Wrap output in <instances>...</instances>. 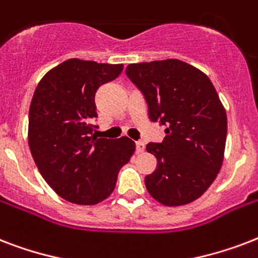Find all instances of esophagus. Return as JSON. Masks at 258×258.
I'll return each mask as SVG.
<instances>
[{
  "label": "esophagus",
  "instance_id": "esophagus-1",
  "mask_svg": "<svg viewBox=\"0 0 258 258\" xmlns=\"http://www.w3.org/2000/svg\"><path fill=\"white\" fill-rule=\"evenodd\" d=\"M135 146H137V153L138 154H141V153H143V151H145V143H143L142 141L137 142V143H135Z\"/></svg>",
  "mask_w": 258,
  "mask_h": 258
}]
</instances>
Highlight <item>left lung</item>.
<instances>
[{
    "instance_id": "left-lung-1",
    "label": "left lung",
    "mask_w": 258,
    "mask_h": 258,
    "mask_svg": "<svg viewBox=\"0 0 258 258\" xmlns=\"http://www.w3.org/2000/svg\"><path fill=\"white\" fill-rule=\"evenodd\" d=\"M125 74L141 89L151 121L166 125L162 143H149L157 170L145 178L165 206L190 204L214 182L224 162L226 111L210 79L176 58L130 64Z\"/></svg>"
}]
</instances>
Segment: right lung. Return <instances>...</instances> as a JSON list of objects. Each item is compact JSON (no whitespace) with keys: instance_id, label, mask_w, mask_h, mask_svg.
Listing matches in <instances>:
<instances>
[{"instance_id":"1","label":"right lung","mask_w":258,"mask_h":258,"mask_svg":"<svg viewBox=\"0 0 258 258\" xmlns=\"http://www.w3.org/2000/svg\"><path fill=\"white\" fill-rule=\"evenodd\" d=\"M123 64L70 58L40 80L29 108L28 142L34 163L53 191L78 205H96L115 188L117 172L135 153L130 138L93 134L95 93Z\"/></svg>"}]
</instances>
